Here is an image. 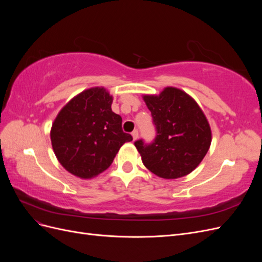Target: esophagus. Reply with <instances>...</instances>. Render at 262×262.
Here are the masks:
<instances>
[{
  "instance_id": "34e87169",
  "label": "esophagus",
  "mask_w": 262,
  "mask_h": 262,
  "mask_svg": "<svg viewBox=\"0 0 262 262\" xmlns=\"http://www.w3.org/2000/svg\"><path fill=\"white\" fill-rule=\"evenodd\" d=\"M132 137H133V140H137L138 138H139V130H134L133 132H132Z\"/></svg>"
}]
</instances>
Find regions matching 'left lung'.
<instances>
[{
  "instance_id": "1",
  "label": "left lung",
  "mask_w": 262,
  "mask_h": 262,
  "mask_svg": "<svg viewBox=\"0 0 262 262\" xmlns=\"http://www.w3.org/2000/svg\"><path fill=\"white\" fill-rule=\"evenodd\" d=\"M152 115L155 138L134 142L145 167L158 177L176 179L201 163L211 144V129L204 114L188 94L166 87L158 96H144Z\"/></svg>"
}]
</instances>
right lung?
Returning <instances> with one entry per match:
<instances>
[{"label":"right lung","instance_id":"obj_1","mask_svg":"<svg viewBox=\"0 0 262 262\" xmlns=\"http://www.w3.org/2000/svg\"><path fill=\"white\" fill-rule=\"evenodd\" d=\"M105 89L87 90L62 108L52 124L51 143L61 165L73 175L93 178L106 170L132 136L112 110Z\"/></svg>","mask_w":262,"mask_h":262}]
</instances>
